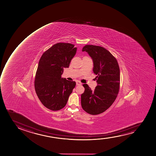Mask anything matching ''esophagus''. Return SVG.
Wrapping results in <instances>:
<instances>
[{
    "instance_id": "34e87169",
    "label": "esophagus",
    "mask_w": 156,
    "mask_h": 156,
    "mask_svg": "<svg viewBox=\"0 0 156 156\" xmlns=\"http://www.w3.org/2000/svg\"><path fill=\"white\" fill-rule=\"evenodd\" d=\"M76 84H77V86H80V85L81 84V83L80 81H77L76 82Z\"/></svg>"
}]
</instances>
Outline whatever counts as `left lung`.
Returning <instances> with one entry per match:
<instances>
[{
    "mask_svg": "<svg viewBox=\"0 0 156 156\" xmlns=\"http://www.w3.org/2000/svg\"><path fill=\"white\" fill-rule=\"evenodd\" d=\"M82 51L93 60L98 86L92 91L88 84H83L85 90L81 95V106L88 114L96 115L104 112L115 102L120 88V69L116 58L104 48L86 45Z\"/></svg>",
    "mask_w": 156,
    "mask_h": 156,
    "instance_id": "obj_1",
    "label": "left lung"
}]
</instances>
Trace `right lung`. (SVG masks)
Listing matches in <instances>:
<instances>
[{"mask_svg": "<svg viewBox=\"0 0 156 156\" xmlns=\"http://www.w3.org/2000/svg\"><path fill=\"white\" fill-rule=\"evenodd\" d=\"M75 45L58 43L43 53L35 76V91L39 99L53 111L65 107L75 87V81L62 78L64 68L69 67L77 51Z\"/></svg>", "mask_w": 156, "mask_h": 156, "instance_id": "right-lung-1", "label": "right lung"}]
</instances>
